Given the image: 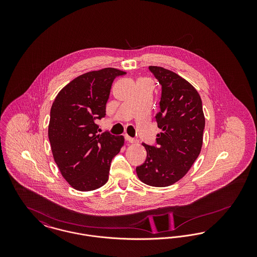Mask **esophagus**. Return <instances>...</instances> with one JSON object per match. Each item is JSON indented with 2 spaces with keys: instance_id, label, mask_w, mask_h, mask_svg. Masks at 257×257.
<instances>
[{
  "instance_id": "34e87169",
  "label": "esophagus",
  "mask_w": 257,
  "mask_h": 257,
  "mask_svg": "<svg viewBox=\"0 0 257 257\" xmlns=\"http://www.w3.org/2000/svg\"><path fill=\"white\" fill-rule=\"evenodd\" d=\"M125 140H126L127 142L131 143V144H135V143H136V140L133 139V138H131V137H129L128 135H125Z\"/></svg>"
}]
</instances>
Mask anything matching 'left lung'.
<instances>
[{"label":"left lung","mask_w":257,"mask_h":257,"mask_svg":"<svg viewBox=\"0 0 257 257\" xmlns=\"http://www.w3.org/2000/svg\"><path fill=\"white\" fill-rule=\"evenodd\" d=\"M162 86L160 110L155 118L162 130L156 146L143 144L145 163L137 167L140 180L153 187H167L180 180L198 157L205 117L196 88L171 70L149 66Z\"/></svg>","instance_id":"1"}]
</instances>
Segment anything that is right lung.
<instances>
[{
	"instance_id": "obj_1",
	"label": "right lung",
	"mask_w": 257,
	"mask_h": 257,
	"mask_svg": "<svg viewBox=\"0 0 257 257\" xmlns=\"http://www.w3.org/2000/svg\"><path fill=\"white\" fill-rule=\"evenodd\" d=\"M126 72L104 68L80 75L52 105L48 137L61 175L75 190L93 191L107 183L110 162L124 145L122 136L99 134L113 80Z\"/></svg>"
}]
</instances>
